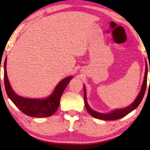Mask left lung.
<instances>
[{
  "instance_id": "8db88e82",
  "label": "left lung",
  "mask_w": 150,
  "mask_h": 150,
  "mask_svg": "<svg viewBox=\"0 0 150 150\" xmlns=\"http://www.w3.org/2000/svg\"><path fill=\"white\" fill-rule=\"evenodd\" d=\"M149 71H150V67H149ZM147 76H148V65H147V63H146L144 83H143V85H142L140 92H139L138 96H137L136 99L134 100V102L133 103H132L130 106H128V107L123 109L115 110L112 112H111L110 113H108V114H103V113L97 112H96L95 110H93L92 109L88 106V105L87 102V98H86L85 87L83 86V88H84L85 105L87 112L91 116H93L94 118L100 119V120H115L126 116L128 114L130 113V112L134 110V109H136L137 107H138V105L140 104L141 101L142 100V99H143V97L144 96V94H145L146 87H147Z\"/></svg>"
}]
</instances>
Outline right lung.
Instances as JSON below:
<instances>
[{
	"label": "right lung",
	"instance_id": "add662e5",
	"mask_svg": "<svg viewBox=\"0 0 150 150\" xmlns=\"http://www.w3.org/2000/svg\"><path fill=\"white\" fill-rule=\"evenodd\" d=\"M6 59L4 65V80L5 89L7 95L8 96L13 103L22 112L31 117L43 118L52 116L56 112L59 105L61 96L73 77H67L63 79L58 83L53 93L49 97L45 99H33L26 98L17 95L12 89L7 77L6 70Z\"/></svg>",
	"mask_w": 150,
	"mask_h": 150
}]
</instances>
